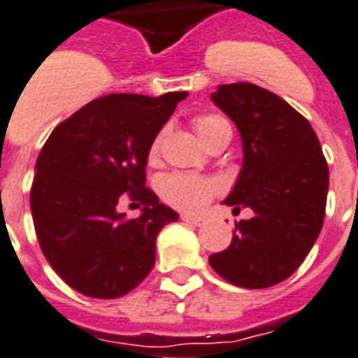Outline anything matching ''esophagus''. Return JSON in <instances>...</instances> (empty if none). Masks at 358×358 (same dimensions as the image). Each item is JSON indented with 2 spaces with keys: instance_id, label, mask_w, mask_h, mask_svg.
Returning <instances> with one entry per match:
<instances>
[{
  "instance_id": "esophagus-1",
  "label": "esophagus",
  "mask_w": 358,
  "mask_h": 358,
  "mask_svg": "<svg viewBox=\"0 0 358 358\" xmlns=\"http://www.w3.org/2000/svg\"><path fill=\"white\" fill-rule=\"evenodd\" d=\"M181 220L185 222V224H190V225H203V218H199V216H192V214H181Z\"/></svg>"
}]
</instances>
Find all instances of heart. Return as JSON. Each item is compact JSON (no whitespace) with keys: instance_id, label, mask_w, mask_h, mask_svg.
I'll return each instance as SVG.
<instances>
[{"instance_id":"b5f03b06","label":"heart","mask_w":358,"mask_h":358,"mask_svg":"<svg viewBox=\"0 0 358 358\" xmlns=\"http://www.w3.org/2000/svg\"><path fill=\"white\" fill-rule=\"evenodd\" d=\"M194 131L199 136L203 144L208 145L220 133L225 129H231L227 120L218 116V114H199L192 120ZM159 155V138L153 140L150 148V161H155ZM161 196L166 201L182 210L196 213L203 208L216 194L222 190L220 182L210 177L192 176V173H171L166 176L161 181Z\"/></svg>"}]
</instances>
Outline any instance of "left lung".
<instances>
[{
    "mask_svg": "<svg viewBox=\"0 0 358 358\" xmlns=\"http://www.w3.org/2000/svg\"><path fill=\"white\" fill-rule=\"evenodd\" d=\"M213 101L242 136L244 164L225 205L250 207L234 224L213 270L231 285L268 288L285 281L313 250L324 225L329 168L305 116L277 94L251 83L220 85Z\"/></svg>",
    "mask_w": 358,
    "mask_h": 358,
    "instance_id": "obj_1",
    "label": "left lung"
}]
</instances>
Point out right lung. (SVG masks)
Returning a JSON list of instances; mask_svg holds the SVG:
<instances>
[{
  "label": "right lung",
  "instance_id": "obj_1",
  "mask_svg": "<svg viewBox=\"0 0 358 358\" xmlns=\"http://www.w3.org/2000/svg\"><path fill=\"white\" fill-rule=\"evenodd\" d=\"M187 92L108 94L57 125L36 159L31 213L40 250L88 297L125 296L155 264V240L176 210L145 187L153 140ZM143 207L125 220L117 203Z\"/></svg>",
  "mask_w": 358,
  "mask_h": 358
}]
</instances>
